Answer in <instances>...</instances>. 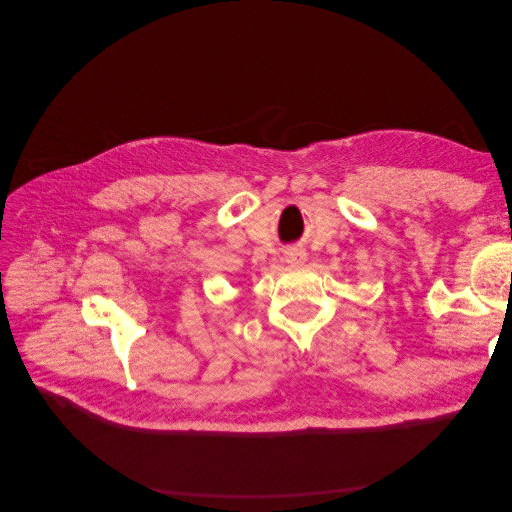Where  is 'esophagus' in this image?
Returning <instances> with one entry per match:
<instances>
[{
  "label": "esophagus",
  "mask_w": 512,
  "mask_h": 512,
  "mask_svg": "<svg viewBox=\"0 0 512 512\" xmlns=\"http://www.w3.org/2000/svg\"><path fill=\"white\" fill-rule=\"evenodd\" d=\"M284 258H286V262H290V265H299V262L305 260V252L301 250V247H288V250L284 252Z\"/></svg>",
  "instance_id": "esophagus-1"
}]
</instances>
